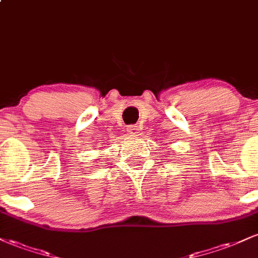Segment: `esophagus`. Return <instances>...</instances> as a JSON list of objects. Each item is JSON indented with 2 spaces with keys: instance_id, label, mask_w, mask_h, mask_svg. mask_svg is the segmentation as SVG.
I'll use <instances>...</instances> for the list:
<instances>
[{
  "instance_id": "34e87169",
  "label": "esophagus",
  "mask_w": 258,
  "mask_h": 258,
  "mask_svg": "<svg viewBox=\"0 0 258 258\" xmlns=\"http://www.w3.org/2000/svg\"><path fill=\"white\" fill-rule=\"evenodd\" d=\"M127 132L131 133V135H138L139 133V127L138 125H131L127 127Z\"/></svg>"
}]
</instances>
